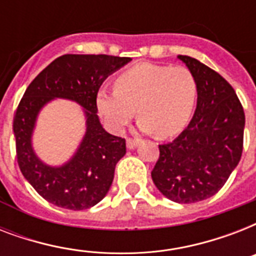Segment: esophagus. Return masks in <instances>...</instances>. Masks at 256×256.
Returning a JSON list of instances; mask_svg holds the SVG:
<instances>
[{
  "instance_id": "esophagus-1",
  "label": "esophagus",
  "mask_w": 256,
  "mask_h": 256,
  "mask_svg": "<svg viewBox=\"0 0 256 256\" xmlns=\"http://www.w3.org/2000/svg\"><path fill=\"white\" fill-rule=\"evenodd\" d=\"M126 144H128V148L132 150V148H136V146H138V140H132V138H128V140H126Z\"/></svg>"
}]
</instances>
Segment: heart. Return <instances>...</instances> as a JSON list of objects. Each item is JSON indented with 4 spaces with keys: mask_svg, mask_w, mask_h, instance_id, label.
Instances as JSON below:
<instances>
[{
    "mask_svg": "<svg viewBox=\"0 0 256 256\" xmlns=\"http://www.w3.org/2000/svg\"><path fill=\"white\" fill-rule=\"evenodd\" d=\"M196 92L194 76L184 66L140 64L116 78V88H100L96 104L112 132H124L136 108L140 130L164 140L186 128Z\"/></svg>",
    "mask_w": 256,
    "mask_h": 256,
    "instance_id": "b5f03b06",
    "label": "heart"
}]
</instances>
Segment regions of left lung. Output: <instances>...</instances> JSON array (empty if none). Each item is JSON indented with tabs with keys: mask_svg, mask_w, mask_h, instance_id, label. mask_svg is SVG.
<instances>
[{
	"mask_svg": "<svg viewBox=\"0 0 256 256\" xmlns=\"http://www.w3.org/2000/svg\"><path fill=\"white\" fill-rule=\"evenodd\" d=\"M178 58L196 81V108L188 126L172 142L160 144L152 178L172 202L195 203L216 194L238 166L244 112L220 74L188 56Z\"/></svg>",
	"mask_w": 256,
	"mask_h": 256,
	"instance_id": "left-lung-1",
	"label": "left lung"
}]
</instances>
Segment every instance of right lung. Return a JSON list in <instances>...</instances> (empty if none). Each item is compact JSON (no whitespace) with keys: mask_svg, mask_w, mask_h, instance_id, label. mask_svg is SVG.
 Here are the masks:
<instances>
[{"mask_svg":"<svg viewBox=\"0 0 256 256\" xmlns=\"http://www.w3.org/2000/svg\"><path fill=\"white\" fill-rule=\"evenodd\" d=\"M128 57L106 54H65L46 66L28 86L14 116L17 162L22 175L48 202L69 210H86L106 196L118 160L126 154V140L108 134L96 116V92ZM56 98L84 108L86 132L74 156L61 166L42 162L31 144L36 116Z\"/></svg>","mask_w":256,"mask_h":256,"instance_id":"1","label":"right lung"}]
</instances>
